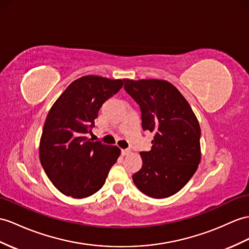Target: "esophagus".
I'll return each instance as SVG.
<instances>
[{
    "mask_svg": "<svg viewBox=\"0 0 249 249\" xmlns=\"http://www.w3.org/2000/svg\"><path fill=\"white\" fill-rule=\"evenodd\" d=\"M121 152H123V155H129L131 153V149H124Z\"/></svg>",
    "mask_w": 249,
    "mask_h": 249,
    "instance_id": "esophagus-1",
    "label": "esophagus"
}]
</instances>
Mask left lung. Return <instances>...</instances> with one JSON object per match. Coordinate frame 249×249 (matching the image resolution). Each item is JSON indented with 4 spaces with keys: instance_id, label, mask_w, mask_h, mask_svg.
Segmentation results:
<instances>
[{
    "instance_id": "8db88e82",
    "label": "left lung",
    "mask_w": 249,
    "mask_h": 249,
    "mask_svg": "<svg viewBox=\"0 0 249 249\" xmlns=\"http://www.w3.org/2000/svg\"><path fill=\"white\" fill-rule=\"evenodd\" d=\"M124 89L141 107L143 131L154 133L152 148L141 152L135 186L153 198L178 192L201 161V128L190 105L173 84L159 79H124Z\"/></svg>"
}]
</instances>
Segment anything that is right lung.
Returning <instances> with one entry per match:
<instances>
[{
	"instance_id": "right-lung-1",
	"label": "right lung",
	"mask_w": 249,
	"mask_h": 249,
	"mask_svg": "<svg viewBox=\"0 0 249 249\" xmlns=\"http://www.w3.org/2000/svg\"><path fill=\"white\" fill-rule=\"evenodd\" d=\"M124 80L83 76L72 81L51 107L40 139L41 165L53 186L66 196L83 198L104 186L120 149L90 142L104 102L123 88Z\"/></svg>"
}]
</instances>
